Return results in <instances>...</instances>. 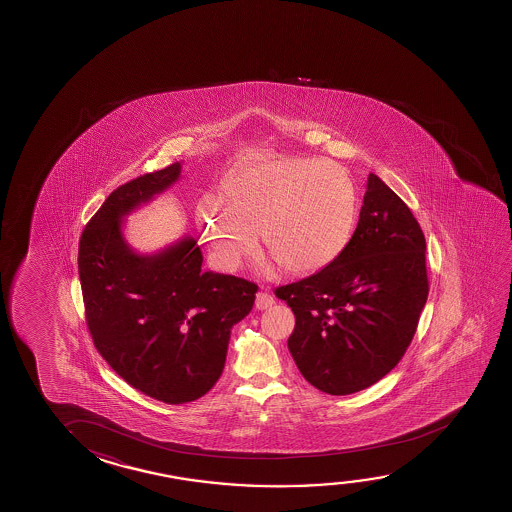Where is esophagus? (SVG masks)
<instances>
[{"label":"esophagus","mask_w":512,"mask_h":512,"mask_svg":"<svg viewBox=\"0 0 512 512\" xmlns=\"http://www.w3.org/2000/svg\"><path fill=\"white\" fill-rule=\"evenodd\" d=\"M275 304L274 297L270 295V293H267V291H258L256 293V309L258 311H263V309H268V307H272Z\"/></svg>","instance_id":"1"}]
</instances>
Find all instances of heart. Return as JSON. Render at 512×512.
I'll list each match as a JSON object with an SVG mask.
<instances>
[{
	"instance_id": "b5f03b06",
	"label": "heart",
	"mask_w": 512,
	"mask_h": 512,
	"mask_svg": "<svg viewBox=\"0 0 512 512\" xmlns=\"http://www.w3.org/2000/svg\"><path fill=\"white\" fill-rule=\"evenodd\" d=\"M357 215V185L341 166L281 155L256 157L228 185L226 205L208 198L199 206L203 235L221 267H240L260 235L265 251L295 275L336 261Z\"/></svg>"
}]
</instances>
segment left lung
Listing matches in <instances>:
<instances>
[{
  "label": "left lung",
  "mask_w": 512,
  "mask_h": 512,
  "mask_svg": "<svg viewBox=\"0 0 512 512\" xmlns=\"http://www.w3.org/2000/svg\"><path fill=\"white\" fill-rule=\"evenodd\" d=\"M426 238L405 201L367 176L359 224L343 254L275 297L295 314L291 357L332 396L371 387L412 343L428 300Z\"/></svg>",
  "instance_id": "1"
}]
</instances>
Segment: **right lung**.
<instances>
[{
    "instance_id": "add662e5",
    "label": "right lung",
    "mask_w": 512,
    "mask_h": 512,
    "mask_svg": "<svg viewBox=\"0 0 512 512\" xmlns=\"http://www.w3.org/2000/svg\"><path fill=\"white\" fill-rule=\"evenodd\" d=\"M182 164L138 176L107 196L79 240L86 325L111 369L168 405L205 396L224 369L231 328L251 313L258 286L201 272L192 237L157 254L123 238V217L180 178Z\"/></svg>"
}]
</instances>
